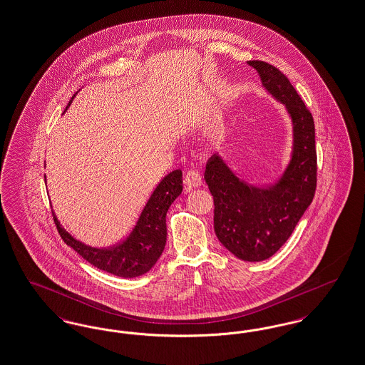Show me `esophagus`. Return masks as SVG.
Wrapping results in <instances>:
<instances>
[{"mask_svg":"<svg viewBox=\"0 0 365 365\" xmlns=\"http://www.w3.org/2000/svg\"><path fill=\"white\" fill-rule=\"evenodd\" d=\"M183 182H185V186H186V191H190V190L200 187L202 185V176L198 171L190 170L186 173Z\"/></svg>","mask_w":365,"mask_h":365,"instance_id":"1","label":"esophagus"}]
</instances>
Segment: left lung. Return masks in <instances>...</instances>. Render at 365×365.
I'll return each instance as SVG.
<instances>
[{
    "instance_id": "8db88e82",
    "label": "left lung",
    "mask_w": 365,
    "mask_h": 365,
    "mask_svg": "<svg viewBox=\"0 0 365 365\" xmlns=\"http://www.w3.org/2000/svg\"><path fill=\"white\" fill-rule=\"evenodd\" d=\"M262 86L282 103L293 125L292 158L274 185H248L213 155L205 180L215 201V232L221 245L247 262L270 258L289 239L317 189L314 119L287 76L263 61H248Z\"/></svg>"
}]
</instances>
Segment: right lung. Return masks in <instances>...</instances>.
I'll return each instance as SVG.
<instances>
[{
    "label": "right lung",
    "instance_id": "right-lung-1",
    "mask_svg": "<svg viewBox=\"0 0 365 365\" xmlns=\"http://www.w3.org/2000/svg\"><path fill=\"white\" fill-rule=\"evenodd\" d=\"M71 103L72 101L68 107ZM182 189L180 170L164 176L150 194L129 236L110 247H91L84 245L65 231L54 212L53 217L62 240L91 264L118 277H138L149 272L160 258L167 240L165 216Z\"/></svg>",
    "mask_w": 365,
    "mask_h": 365
}]
</instances>
